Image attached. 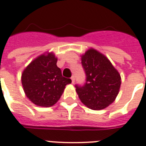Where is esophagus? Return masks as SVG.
<instances>
[{"label": "esophagus", "mask_w": 146, "mask_h": 146, "mask_svg": "<svg viewBox=\"0 0 146 146\" xmlns=\"http://www.w3.org/2000/svg\"><path fill=\"white\" fill-rule=\"evenodd\" d=\"M71 79H72V84H74V80H75V78H74V76H72V78H71Z\"/></svg>", "instance_id": "esophagus-1"}]
</instances>
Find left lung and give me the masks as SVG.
I'll return each instance as SVG.
<instances>
[{"mask_svg": "<svg viewBox=\"0 0 146 146\" xmlns=\"http://www.w3.org/2000/svg\"><path fill=\"white\" fill-rule=\"evenodd\" d=\"M86 74L83 85L76 84L81 102L93 110L103 109L115 101L121 87V76L102 53L90 49L81 57Z\"/></svg>", "mask_w": 146, "mask_h": 146, "instance_id": "8db88e82", "label": "left lung"}]
</instances>
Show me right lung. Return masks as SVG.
I'll list each match as a JSON object with an SVG mask.
<instances>
[{
  "label": "right lung",
  "instance_id": "right-lung-1",
  "mask_svg": "<svg viewBox=\"0 0 146 146\" xmlns=\"http://www.w3.org/2000/svg\"><path fill=\"white\" fill-rule=\"evenodd\" d=\"M53 53L41 55L32 61L22 74L25 95L37 106L50 107L59 100L66 85L72 83L64 78L56 66Z\"/></svg>",
  "mask_w": 146,
  "mask_h": 146
}]
</instances>
